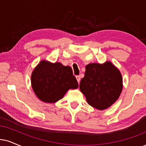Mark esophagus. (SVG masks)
Listing matches in <instances>:
<instances>
[{
	"mask_svg": "<svg viewBox=\"0 0 146 146\" xmlns=\"http://www.w3.org/2000/svg\"><path fill=\"white\" fill-rule=\"evenodd\" d=\"M76 79H77V82H78V83H79V82H80L81 78H80V77H79V75H77V76H76Z\"/></svg>",
	"mask_w": 146,
	"mask_h": 146,
	"instance_id": "esophagus-1",
	"label": "esophagus"
}]
</instances>
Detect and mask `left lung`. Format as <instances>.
I'll list each match as a JSON object with an SVG mask.
<instances>
[{"label": "left lung", "mask_w": 146, "mask_h": 146, "mask_svg": "<svg viewBox=\"0 0 146 146\" xmlns=\"http://www.w3.org/2000/svg\"><path fill=\"white\" fill-rule=\"evenodd\" d=\"M79 89L90 106L100 110L107 109L121 95L122 75L110 61L90 63L86 65Z\"/></svg>", "instance_id": "8db88e82"}]
</instances>
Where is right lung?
I'll return each instance as SVG.
<instances>
[{"label": "right lung", "instance_id": "add662e5", "mask_svg": "<svg viewBox=\"0 0 146 146\" xmlns=\"http://www.w3.org/2000/svg\"><path fill=\"white\" fill-rule=\"evenodd\" d=\"M31 84L35 94L45 103H55L70 89H77L78 83L69 66L42 60L34 68Z\"/></svg>", "mask_w": 146, "mask_h": 146}]
</instances>
